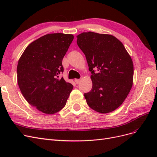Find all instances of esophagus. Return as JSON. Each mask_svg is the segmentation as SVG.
Returning a JSON list of instances; mask_svg holds the SVG:
<instances>
[{"mask_svg": "<svg viewBox=\"0 0 157 157\" xmlns=\"http://www.w3.org/2000/svg\"><path fill=\"white\" fill-rule=\"evenodd\" d=\"M75 83H76V84H79V83H80V79H75Z\"/></svg>", "mask_w": 157, "mask_h": 157, "instance_id": "1", "label": "esophagus"}]
</instances>
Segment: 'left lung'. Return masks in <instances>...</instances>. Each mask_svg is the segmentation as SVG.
Masks as SVG:
<instances>
[{
    "label": "left lung",
    "mask_w": 157,
    "mask_h": 157,
    "mask_svg": "<svg viewBox=\"0 0 157 157\" xmlns=\"http://www.w3.org/2000/svg\"><path fill=\"white\" fill-rule=\"evenodd\" d=\"M77 38L92 73V88L84 95L87 104L100 113L115 111L124 101L133 84L134 65L130 56L111 35L90 31Z\"/></svg>",
    "instance_id": "left-lung-1"
}]
</instances>
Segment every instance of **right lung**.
<instances>
[{"label": "right lung", "mask_w": 157, "mask_h": 157, "mask_svg": "<svg viewBox=\"0 0 157 157\" xmlns=\"http://www.w3.org/2000/svg\"><path fill=\"white\" fill-rule=\"evenodd\" d=\"M73 39V35L60 33L45 35L28 45L18 61L17 83L23 97L47 115L61 111L73 88L59 77Z\"/></svg>", "instance_id": "right-lung-1"}]
</instances>
